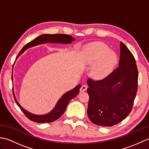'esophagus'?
I'll use <instances>...</instances> for the list:
<instances>
[{"mask_svg":"<svg viewBox=\"0 0 149 149\" xmlns=\"http://www.w3.org/2000/svg\"><path fill=\"white\" fill-rule=\"evenodd\" d=\"M87 88H88V86H87V85L86 84H83V85H82L81 86V88H80V91H86V90H87Z\"/></svg>","mask_w":149,"mask_h":149,"instance_id":"1","label":"esophagus"}]
</instances>
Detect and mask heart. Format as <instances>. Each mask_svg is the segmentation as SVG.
<instances>
[{"instance_id": "1", "label": "heart", "mask_w": 149, "mask_h": 149, "mask_svg": "<svg viewBox=\"0 0 149 149\" xmlns=\"http://www.w3.org/2000/svg\"><path fill=\"white\" fill-rule=\"evenodd\" d=\"M88 63L92 65V74L97 78L106 77L112 71L117 62V56L109 47L101 42H95L88 45L85 50Z\"/></svg>"}]
</instances>
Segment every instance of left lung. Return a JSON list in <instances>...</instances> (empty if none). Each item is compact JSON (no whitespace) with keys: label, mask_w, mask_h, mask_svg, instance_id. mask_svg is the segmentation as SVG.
<instances>
[{"label":"left lung","mask_w":149,"mask_h":149,"mask_svg":"<svg viewBox=\"0 0 149 149\" xmlns=\"http://www.w3.org/2000/svg\"><path fill=\"white\" fill-rule=\"evenodd\" d=\"M120 50L118 67L102 79L89 78L87 81L88 116L98 125L111 127L122 122L131 112L136 95L138 72L135 58L122 42Z\"/></svg>","instance_id":"obj_1"}]
</instances>
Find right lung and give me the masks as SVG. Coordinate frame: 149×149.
<instances>
[{
	"label": "right lung",
	"instance_id": "right-lung-1",
	"mask_svg": "<svg viewBox=\"0 0 149 149\" xmlns=\"http://www.w3.org/2000/svg\"><path fill=\"white\" fill-rule=\"evenodd\" d=\"M75 40V39L72 36L68 35V34H42L38 37L36 38L35 39L33 40L31 42L27 43L25 45L22 49L20 50V52L18 53V55L17 56V58L20 55V54L23 52L26 49L29 48L31 47H34L35 45H38L41 43H44L47 42H50V43H70L72 41ZM13 79V78L11 77ZM81 88V85H78L74 89L68 91L63 95V97L59 99L58 104L56 106L55 108L49 114H47L45 115H34L29 113L27 111L20 106L18 104L17 100H16L15 95H14V99L16 103L18 105V106L20 107L21 111L24 113L25 115L26 116L27 118H29L31 121L38 122V123H50L55 121L57 119H58L59 117L64 113L65 111L66 110V107L70 100L71 99H74V97H76L77 94L79 92V88Z\"/></svg>",
	"mask_w": 149,
	"mask_h": 149
}]
</instances>
